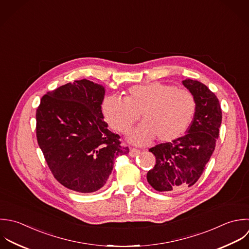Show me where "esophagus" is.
<instances>
[{
    "label": "esophagus",
    "mask_w": 249,
    "mask_h": 249,
    "mask_svg": "<svg viewBox=\"0 0 249 249\" xmlns=\"http://www.w3.org/2000/svg\"><path fill=\"white\" fill-rule=\"evenodd\" d=\"M140 152H141V150H139V149H137V148H131V149H130V152H129V155H130L131 157H135V156L139 155Z\"/></svg>",
    "instance_id": "1"
}]
</instances>
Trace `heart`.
I'll use <instances>...</instances> for the list:
<instances>
[{"instance_id":"obj_1","label":"heart","mask_w":249,"mask_h":249,"mask_svg":"<svg viewBox=\"0 0 249 249\" xmlns=\"http://www.w3.org/2000/svg\"><path fill=\"white\" fill-rule=\"evenodd\" d=\"M197 110L194 95L163 82L134 85L126 98L110 95L102 103V113L108 126L126 134L139 119L142 122L130 134L135 144H145L157 136L161 142H173L182 137L191 125Z\"/></svg>"}]
</instances>
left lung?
Wrapping results in <instances>:
<instances>
[{
    "mask_svg": "<svg viewBox=\"0 0 249 249\" xmlns=\"http://www.w3.org/2000/svg\"><path fill=\"white\" fill-rule=\"evenodd\" d=\"M182 84L194 95L197 110L186 135L149 149L156 157V164L146 178L159 192H180L194 185L219 137L222 111L217 97L198 80L188 78Z\"/></svg>",
    "mask_w": 249,
    "mask_h": 249,
    "instance_id": "obj_1",
    "label": "left lung"
}]
</instances>
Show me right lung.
<instances>
[{"instance_id":"obj_1","label":"right lung","mask_w":249,"mask_h":249,"mask_svg":"<svg viewBox=\"0 0 249 249\" xmlns=\"http://www.w3.org/2000/svg\"><path fill=\"white\" fill-rule=\"evenodd\" d=\"M104 97L103 85L75 80L47 92L36 109V140L52 175L79 193L102 188L115 158L129 153L104 121Z\"/></svg>"}]
</instances>
